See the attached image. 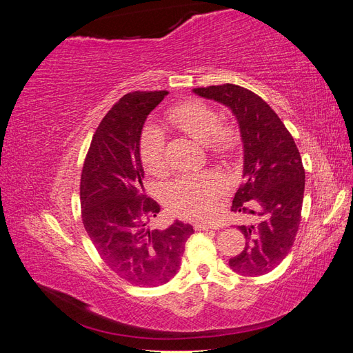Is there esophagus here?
Segmentation results:
<instances>
[{
	"mask_svg": "<svg viewBox=\"0 0 353 353\" xmlns=\"http://www.w3.org/2000/svg\"><path fill=\"white\" fill-rule=\"evenodd\" d=\"M194 228L197 231H208V230H216V225H212V223H206V222H196Z\"/></svg>",
	"mask_w": 353,
	"mask_h": 353,
	"instance_id": "esophagus-1",
	"label": "esophagus"
}]
</instances>
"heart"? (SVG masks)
I'll return each instance as SVG.
<instances>
[{"label": "heart", "instance_id": "1", "mask_svg": "<svg viewBox=\"0 0 353 353\" xmlns=\"http://www.w3.org/2000/svg\"><path fill=\"white\" fill-rule=\"evenodd\" d=\"M169 122L193 140L206 144L212 153L227 157L236 147V134L219 125V116L209 105L190 101L176 105L168 113ZM140 154L148 172L162 175L168 168L165 135L157 126H147L140 140ZM223 181L215 172L184 174L166 187L165 199L170 210L185 218H201L212 212Z\"/></svg>", "mask_w": 353, "mask_h": 353}]
</instances>
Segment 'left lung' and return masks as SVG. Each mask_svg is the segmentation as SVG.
<instances>
[{
    "instance_id": "8db88e82",
    "label": "left lung",
    "mask_w": 353,
    "mask_h": 353,
    "mask_svg": "<svg viewBox=\"0 0 353 353\" xmlns=\"http://www.w3.org/2000/svg\"><path fill=\"white\" fill-rule=\"evenodd\" d=\"M236 116L243 143V184L232 212L245 213L237 228L245 239L230 268L240 275H263L290 252L301 223L305 169L292 134L259 95L234 83L194 88Z\"/></svg>"
}]
</instances>
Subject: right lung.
<instances>
[{
	"label": "right lung",
	"instance_id": "add662e5",
	"mask_svg": "<svg viewBox=\"0 0 353 353\" xmlns=\"http://www.w3.org/2000/svg\"><path fill=\"white\" fill-rule=\"evenodd\" d=\"M166 91L123 95L95 131L81 175L82 222L101 259L121 279L156 287L174 279L190 223L152 228L160 206L145 197L140 140L147 116Z\"/></svg>",
	"mask_w": 353,
	"mask_h": 353
}]
</instances>
